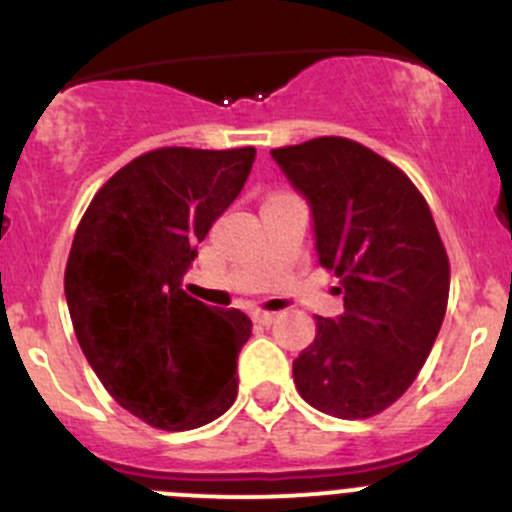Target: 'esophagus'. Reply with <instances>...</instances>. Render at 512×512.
I'll use <instances>...</instances> for the list:
<instances>
[{
    "label": "esophagus",
    "instance_id": "obj_1",
    "mask_svg": "<svg viewBox=\"0 0 512 512\" xmlns=\"http://www.w3.org/2000/svg\"><path fill=\"white\" fill-rule=\"evenodd\" d=\"M252 320L260 322V325H272L277 320V312H265V310H255L252 312Z\"/></svg>",
    "mask_w": 512,
    "mask_h": 512
}]
</instances>
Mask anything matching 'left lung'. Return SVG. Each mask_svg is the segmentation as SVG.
<instances>
[{"label":"left lung","mask_w":512,"mask_h":512,"mask_svg":"<svg viewBox=\"0 0 512 512\" xmlns=\"http://www.w3.org/2000/svg\"><path fill=\"white\" fill-rule=\"evenodd\" d=\"M307 200L322 267L345 312L317 317L292 362L297 393L320 413L372 418L413 385L448 307L450 265L428 202L393 162L345 137L270 152Z\"/></svg>","instance_id":"1"}]
</instances>
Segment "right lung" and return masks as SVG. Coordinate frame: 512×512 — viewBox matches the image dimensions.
<instances>
[{
	"mask_svg": "<svg viewBox=\"0 0 512 512\" xmlns=\"http://www.w3.org/2000/svg\"><path fill=\"white\" fill-rule=\"evenodd\" d=\"M252 162L255 147L147 152L104 182L77 227L64 270L74 335L107 393L152 428H200L237 398L252 320L190 297L182 277Z\"/></svg>",
	"mask_w": 512,
	"mask_h": 512,
	"instance_id": "add662e5",
	"label": "right lung"
}]
</instances>
